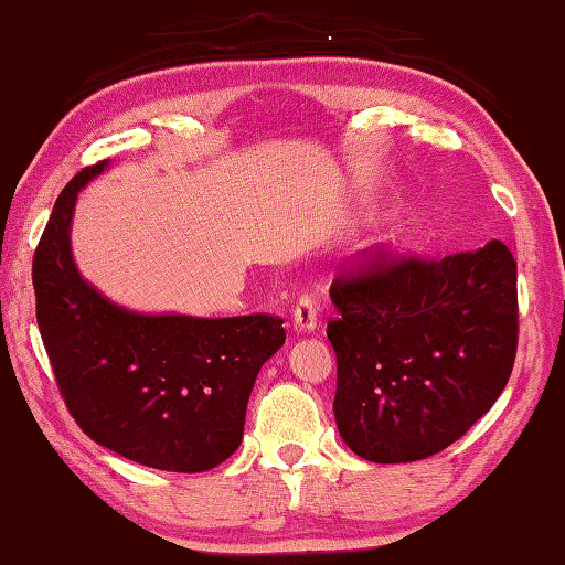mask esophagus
<instances>
[{"label": "esophagus", "mask_w": 565, "mask_h": 565, "mask_svg": "<svg viewBox=\"0 0 565 565\" xmlns=\"http://www.w3.org/2000/svg\"><path fill=\"white\" fill-rule=\"evenodd\" d=\"M319 307L315 302L312 295H300V300H297L295 310H292V322L295 329H300V332H312L317 327V319H319Z\"/></svg>", "instance_id": "1"}]
</instances>
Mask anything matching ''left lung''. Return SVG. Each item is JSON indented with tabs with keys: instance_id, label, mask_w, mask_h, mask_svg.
Here are the masks:
<instances>
[{
	"instance_id": "obj_1",
	"label": "left lung",
	"mask_w": 565,
	"mask_h": 565,
	"mask_svg": "<svg viewBox=\"0 0 565 565\" xmlns=\"http://www.w3.org/2000/svg\"><path fill=\"white\" fill-rule=\"evenodd\" d=\"M339 435L369 462L430 457L494 406L519 342L516 260L502 241L443 260L376 253L329 287Z\"/></svg>"
}]
</instances>
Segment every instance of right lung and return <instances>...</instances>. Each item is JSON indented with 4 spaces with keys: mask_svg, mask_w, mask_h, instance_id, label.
<instances>
[{
    "mask_svg": "<svg viewBox=\"0 0 565 565\" xmlns=\"http://www.w3.org/2000/svg\"><path fill=\"white\" fill-rule=\"evenodd\" d=\"M85 167L56 199L34 253L36 322L58 391L81 430L127 460L206 472L238 450L255 376L285 344L282 319L142 315L110 302L71 253Z\"/></svg>",
    "mask_w": 565,
    "mask_h": 565,
    "instance_id": "1",
    "label": "right lung"
}]
</instances>
